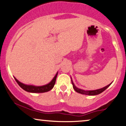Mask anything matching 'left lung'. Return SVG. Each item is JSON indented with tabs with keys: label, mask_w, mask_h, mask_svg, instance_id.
Listing matches in <instances>:
<instances>
[{
	"label": "left lung",
	"mask_w": 126,
	"mask_h": 126,
	"mask_svg": "<svg viewBox=\"0 0 126 126\" xmlns=\"http://www.w3.org/2000/svg\"><path fill=\"white\" fill-rule=\"evenodd\" d=\"M71 81H72V86H73L74 89L76 92H77V93H78L81 94H84V95H98V94H99L102 93V92H103L105 90L107 89V88L109 87L110 86L111 84V83H110V84L108 85V86L104 87L102 88H100V89H98V90H93V91H84V90L79 89V88L76 87L75 86V85H74V83L72 82V80H71Z\"/></svg>",
	"instance_id": "8db88e82"
}]
</instances>
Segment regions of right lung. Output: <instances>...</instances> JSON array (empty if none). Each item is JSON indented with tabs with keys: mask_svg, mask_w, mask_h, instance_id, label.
I'll use <instances>...</instances> for the list:
<instances>
[{
	"mask_svg": "<svg viewBox=\"0 0 126 126\" xmlns=\"http://www.w3.org/2000/svg\"><path fill=\"white\" fill-rule=\"evenodd\" d=\"M58 73L56 74V75L55 76L54 79H52V80L51 81L50 83H48V84L45 85L43 86H31V85H26L24 84L23 83H22L20 81H19L17 80L15 78H14L15 79L16 81L17 84H19V86L21 88H23L25 91L29 92V93H45V92H47L50 91L52 88L54 87L55 83L56 81V79L57 77Z\"/></svg>",
	"mask_w": 126,
	"mask_h": 126,
	"instance_id": "add662e5",
	"label": "right lung"
}]
</instances>
